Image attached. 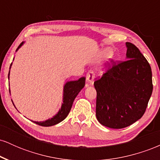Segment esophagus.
<instances>
[{"label": "esophagus", "instance_id": "obj_1", "mask_svg": "<svg viewBox=\"0 0 160 160\" xmlns=\"http://www.w3.org/2000/svg\"><path fill=\"white\" fill-rule=\"evenodd\" d=\"M95 77V74L93 71H89V72L86 74V80H87L88 82H89L90 85H93V83H94Z\"/></svg>", "mask_w": 160, "mask_h": 160}]
</instances>
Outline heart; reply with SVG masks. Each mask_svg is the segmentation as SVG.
Listing matches in <instances>:
<instances>
[{
	"label": "heart",
	"instance_id": "heart-1",
	"mask_svg": "<svg viewBox=\"0 0 160 160\" xmlns=\"http://www.w3.org/2000/svg\"><path fill=\"white\" fill-rule=\"evenodd\" d=\"M112 51L110 49H105L104 50H103V52H102L101 54V57L102 58H107V57L110 56L111 55Z\"/></svg>",
	"mask_w": 160,
	"mask_h": 160
}]
</instances>
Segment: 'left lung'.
I'll use <instances>...</instances> for the list:
<instances>
[{"mask_svg": "<svg viewBox=\"0 0 160 160\" xmlns=\"http://www.w3.org/2000/svg\"><path fill=\"white\" fill-rule=\"evenodd\" d=\"M126 59L108 64L102 77L95 80L96 117L111 128H122L144 115L153 92L150 64L138 48L126 43Z\"/></svg>", "mask_w": 160, "mask_h": 160, "instance_id": "8db88e82", "label": "left lung"}]
</instances>
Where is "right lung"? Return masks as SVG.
I'll list each match as a JSON object with an SVG mask.
<instances>
[{
    "mask_svg": "<svg viewBox=\"0 0 160 160\" xmlns=\"http://www.w3.org/2000/svg\"><path fill=\"white\" fill-rule=\"evenodd\" d=\"M23 43L24 42H22L20 43L16 51L22 46ZM9 74H10V72H9ZM85 80L86 78L83 77V78L79 79L78 80L66 82L65 86H64L63 103L62 104L61 109L59 110V111L54 117L51 119H49V120L43 121V122H35V121H33V122L41 126H52L65 120L67 116L68 115L70 111H71L75 98L85 86Z\"/></svg>",
    "mask_w": 160,
    "mask_h": 160,
    "instance_id": "1",
    "label": "right lung"
}]
</instances>
